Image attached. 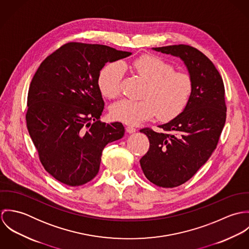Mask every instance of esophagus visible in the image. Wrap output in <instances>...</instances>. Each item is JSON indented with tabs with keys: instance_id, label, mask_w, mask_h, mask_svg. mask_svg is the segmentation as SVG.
<instances>
[{
	"instance_id": "esophagus-1",
	"label": "esophagus",
	"mask_w": 249,
	"mask_h": 249,
	"mask_svg": "<svg viewBox=\"0 0 249 249\" xmlns=\"http://www.w3.org/2000/svg\"><path fill=\"white\" fill-rule=\"evenodd\" d=\"M136 130H137V129H136L134 126H132V125L126 126V131H127L128 133H134Z\"/></svg>"
}]
</instances>
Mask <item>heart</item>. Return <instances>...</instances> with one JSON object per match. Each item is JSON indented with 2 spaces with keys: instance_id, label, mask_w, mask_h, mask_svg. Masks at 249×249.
Wrapping results in <instances>:
<instances>
[{
  "instance_id": "obj_1",
  "label": "heart",
  "mask_w": 249,
  "mask_h": 249,
  "mask_svg": "<svg viewBox=\"0 0 249 249\" xmlns=\"http://www.w3.org/2000/svg\"><path fill=\"white\" fill-rule=\"evenodd\" d=\"M124 69L140 76L145 82L140 101L121 100L110 107L111 116L123 123L137 124L152 118L168 121L180 114L189 104L194 92V80L184 71H175V67L165 59L143 54L131 62H113L100 71L98 84L102 94L115 99L121 93Z\"/></svg>"
}]
</instances>
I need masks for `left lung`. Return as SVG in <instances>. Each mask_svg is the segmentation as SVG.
I'll use <instances>...</instances> for the list:
<instances>
[{
    "mask_svg": "<svg viewBox=\"0 0 249 249\" xmlns=\"http://www.w3.org/2000/svg\"><path fill=\"white\" fill-rule=\"evenodd\" d=\"M152 50L179 57L194 80L183 112L159 125L164 133L140 130L149 140L148 151L140 160L143 175L159 187L174 188L193 178L216 147L226 120L224 85L213 62L194 47L181 44Z\"/></svg>",
    "mask_w": 249,
    "mask_h": 249,
    "instance_id": "8db88e82",
    "label": "left lung"
}]
</instances>
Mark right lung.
Here are the masks:
<instances>
[{
	"instance_id": "add662e5",
	"label": "right lung",
	"mask_w": 249,
	"mask_h": 249,
	"mask_svg": "<svg viewBox=\"0 0 249 249\" xmlns=\"http://www.w3.org/2000/svg\"><path fill=\"white\" fill-rule=\"evenodd\" d=\"M129 52L70 42L39 66L28 94L26 115L30 136L45 170L68 186L95 178L108 142L123 138L121 123H102L105 102L99 88L100 71L107 62L127 57Z\"/></svg>"
}]
</instances>
